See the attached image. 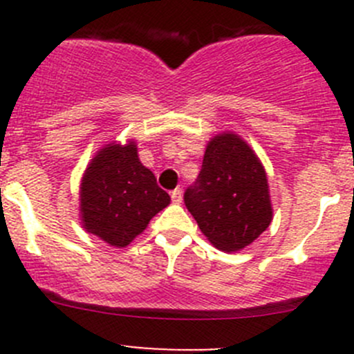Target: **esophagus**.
<instances>
[{"mask_svg":"<svg viewBox=\"0 0 354 354\" xmlns=\"http://www.w3.org/2000/svg\"><path fill=\"white\" fill-rule=\"evenodd\" d=\"M181 198H183V195H181V190H180V188H174V190L171 192V200H173L174 203H181Z\"/></svg>","mask_w":354,"mask_h":354,"instance_id":"esophagus-1","label":"esophagus"}]
</instances>
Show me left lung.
I'll return each instance as SVG.
<instances>
[{
    "mask_svg": "<svg viewBox=\"0 0 354 354\" xmlns=\"http://www.w3.org/2000/svg\"><path fill=\"white\" fill-rule=\"evenodd\" d=\"M183 198L200 231L224 252L245 248L272 221L263 166L234 133L217 135L209 142L198 178Z\"/></svg>",
    "mask_w": 354,
    "mask_h": 354,
    "instance_id": "obj_1",
    "label": "left lung"
}]
</instances>
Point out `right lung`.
<instances>
[{
	"instance_id": "add662e5",
	"label": "right lung",
	"mask_w": 354,
	"mask_h": 354,
	"mask_svg": "<svg viewBox=\"0 0 354 354\" xmlns=\"http://www.w3.org/2000/svg\"><path fill=\"white\" fill-rule=\"evenodd\" d=\"M171 198L142 166L137 145H108L85 169L80 187L82 223L111 246L130 245Z\"/></svg>"
}]
</instances>
